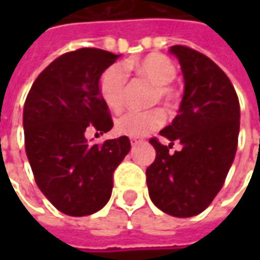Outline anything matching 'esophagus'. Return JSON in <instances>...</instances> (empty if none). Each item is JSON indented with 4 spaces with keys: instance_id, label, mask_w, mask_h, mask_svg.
<instances>
[{
    "instance_id": "34e87169",
    "label": "esophagus",
    "mask_w": 260,
    "mask_h": 260,
    "mask_svg": "<svg viewBox=\"0 0 260 260\" xmlns=\"http://www.w3.org/2000/svg\"><path fill=\"white\" fill-rule=\"evenodd\" d=\"M130 143H132V146H137L140 143V140H139L137 137H132V139H130Z\"/></svg>"
}]
</instances>
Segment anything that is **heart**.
I'll return each mask as SVG.
<instances>
[{"label": "heart", "instance_id": "1", "mask_svg": "<svg viewBox=\"0 0 260 260\" xmlns=\"http://www.w3.org/2000/svg\"><path fill=\"white\" fill-rule=\"evenodd\" d=\"M127 69L155 85L152 104H156L157 101L165 105L172 104L175 94L169 84L176 76V68L169 57L160 53H150L140 60L128 63ZM98 88L107 107L113 111H118L124 104L127 94V75L123 66L113 65L105 69L100 78ZM164 121L165 115L159 110H150L146 113H125L114 121V130L120 136L142 137L160 127Z\"/></svg>", "mask_w": 260, "mask_h": 260}]
</instances>
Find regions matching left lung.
Masks as SVG:
<instances>
[{
  "instance_id": "1",
  "label": "left lung",
  "mask_w": 260,
  "mask_h": 260,
  "mask_svg": "<svg viewBox=\"0 0 260 260\" xmlns=\"http://www.w3.org/2000/svg\"><path fill=\"white\" fill-rule=\"evenodd\" d=\"M184 75L179 114L160 130L169 146L150 139L156 159L146 169L152 203L174 217L203 213L224 184L235 160L240 105L233 84L214 62L185 46H172ZM174 141L183 149L169 152Z\"/></svg>"
}]
</instances>
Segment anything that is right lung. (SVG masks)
Returning <instances> with one entry per match:
<instances>
[{
  "instance_id": "1",
  "label": "right lung",
  "mask_w": 260,
  "mask_h": 260,
  "mask_svg": "<svg viewBox=\"0 0 260 260\" xmlns=\"http://www.w3.org/2000/svg\"><path fill=\"white\" fill-rule=\"evenodd\" d=\"M120 55L78 49L59 56L37 76L23 111L25 153L36 184L63 214L84 217L104 207L113 174L130 152L127 136L91 145L85 133L113 128L100 78Z\"/></svg>"
}]
</instances>
